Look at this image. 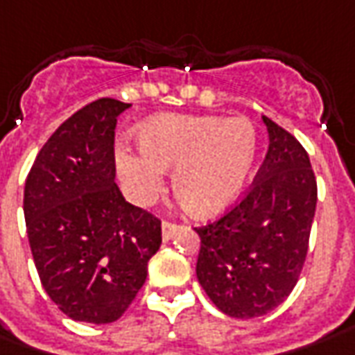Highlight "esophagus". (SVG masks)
<instances>
[{
	"mask_svg": "<svg viewBox=\"0 0 355 355\" xmlns=\"http://www.w3.org/2000/svg\"><path fill=\"white\" fill-rule=\"evenodd\" d=\"M161 231H163V239L168 241V239L173 237V235L178 231V225L177 223H173V221H167V219H165V221L161 223Z\"/></svg>",
	"mask_w": 355,
	"mask_h": 355,
	"instance_id": "obj_1",
	"label": "esophagus"
}]
</instances>
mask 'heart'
<instances>
[{
  "instance_id": "1",
  "label": "heart",
  "mask_w": 355,
  "mask_h": 355,
  "mask_svg": "<svg viewBox=\"0 0 355 355\" xmlns=\"http://www.w3.org/2000/svg\"><path fill=\"white\" fill-rule=\"evenodd\" d=\"M141 153L122 149L118 171L132 198L147 204L173 169L171 188L192 216H214L243 192L257 157V132L247 118L163 116L139 130Z\"/></svg>"
}]
</instances>
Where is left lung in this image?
Listing matches in <instances>:
<instances>
[{
  "mask_svg": "<svg viewBox=\"0 0 355 355\" xmlns=\"http://www.w3.org/2000/svg\"><path fill=\"white\" fill-rule=\"evenodd\" d=\"M262 120L270 146L252 184L223 216L194 227L198 282L214 305L235 319L266 315L295 288L317 208L307 151L288 130Z\"/></svg>",
  "mask_w": 355,
  "mask_h": 355,
  "instance_id": "left-lung-1",
  "label": "left lung"
}]
</instances>
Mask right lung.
I'll use <instances>...</instances> for the list:
<instances>
[{
  "label": "right lung",
  "mask_w": 355,
  "mask_h": 355,
  "mask_svg": "<svg viewBox=\"0 0 355 355\" xmlns=\"http://www.w3.org/2000/svg\"><path fill=\"white\" fill-rule=\"evenodd\" d=\"M130 107L98 98L48 137L25 182V221L48 297L69 319L118 320L146 284L161 219L118 190L116 118Z\"/></svg>",
  "instance_id": "obj_1"
}]
</instances>
